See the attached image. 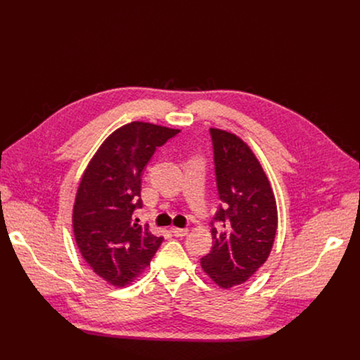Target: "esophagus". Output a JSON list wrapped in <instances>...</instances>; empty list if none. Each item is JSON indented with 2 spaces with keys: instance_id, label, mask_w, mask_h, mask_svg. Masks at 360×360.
<instances>
[{
  "instance_id": "34e87169",
  "label": "esophagus",
  "mask_w": 360,
  "mask_h": 360,
  "mask_svg": "<svg viewBox=\"0 0 360 360\" xmlns=\"http://www.w3.org/2000/svg\"><path fill=\"white\" fill-rule=\"evenodd\" d=\"M171 232H172V235H174V236H176V238H182V236H186V235H188L189 229H186V228H172V229H171Z\"/></svg>"
}]
</instances>
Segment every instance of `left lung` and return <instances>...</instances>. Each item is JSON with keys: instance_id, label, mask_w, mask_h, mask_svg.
I'll list each match as a JSON object with an SVG mask.
<instances>
[{"instance_id": "obj_1", "label": "left lung", "mask_w": 360, "mask_h": 360, "mask_svg": "<svg viewBox=\"0 0 360 360\" xmlns=\"http://www.w3.org/2000/svg\"><path fill=\"white\" fill-rule=\"evenodd\" d=\"M210 132L222 203L211 222L212 249L200 258V265L218 286L229 289L246 282L266 262L278 210L271 184L250 148L231 132L217 128Z\"/></svg>"}]
</instances>
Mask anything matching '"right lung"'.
I'll use <instances>...</instances> for the list:
<instances>
[{"mask_svg": "<svg viewBox=\"0 0 360 360\" xmlns=\"http://www.w3.org/2000/svg\"><path fill=\"white\" fill-rule=\"evenodd\" d=\"M179 129L131 122L112 132L89 161L72 211L78 249L91 269L122 288L149 265L162 236L138 225L142 172L153 152Z\"/></svg>", "mask_w": 360, "mask_h": 360, "instance_id": "obj_1", "label": "right lung"}]
</instances>
